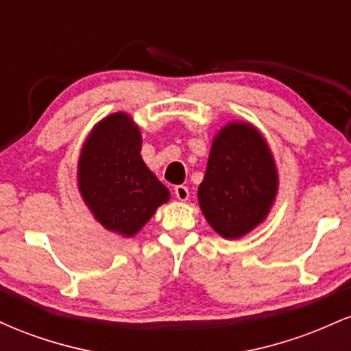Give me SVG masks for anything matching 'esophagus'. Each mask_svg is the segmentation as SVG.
<instances>
[{
  "label": "esophagus",
  "mask_w": 351,
  "mask_h": 351,
  "mask_svg": "<svg viewBox=\"0 0 351 351\" xmlns=\"http://www.w3.org/2000/svg\"><path fill=\"white\" fill-rule=\"evenodd\" d=\"M175 196H176V199H180V201H188V198H189L188 188L183 186V184L175 186Z\"/></svg>",
  "instance_id": "obj_1"
}]
</instances>
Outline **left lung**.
<instances>
[{
    "instance_id": "obj_1",
    "label": "left lung",
    "mask_w": 351,
    "mask_h": 351,
    "mask_svg": "<svg viewBox=\"0 0 351 351\" xmlns=\"http://www.w3.org/2000/svg\"><path fill=\"white\" fill-rule=\"evenodd\" d=\"M279 193V171L259 128L228 122L213 138L198 203L224 239H239L263 224Z\"/></svg>"
}]
</instances>
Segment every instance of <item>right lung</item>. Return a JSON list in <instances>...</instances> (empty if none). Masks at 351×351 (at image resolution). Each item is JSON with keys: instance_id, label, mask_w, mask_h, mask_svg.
I'll use <instances>...</instances> for the list:
<instances>
[{"instance_id": "1", "label": "right lung", "mask_w": 351, "mask_h": 351, "mask_svg": "<svg viewBox=\"0 0 351 351\" xmlns=\"http://www.w3.org/2000/svg\"><path fill=\"white\" fill-rule=\"evenodd\" d=\"M142 132L127 112L104 117L80 148L77 188L94 219L107 231L134 237L170 191L142 155Z\"/></svg>"}]
</instances>
